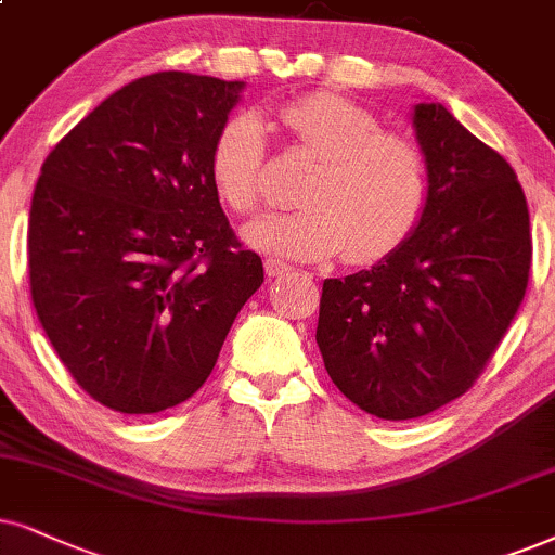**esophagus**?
<instances>
[{
	"mask_svg": "<svg viewBox=\"0 0 555 555\" xmlns=\"http://www.w3.org/2000/svg\"><path fill=\"white\" fill-rule=\"evenodd\" d=\"M263 269H266V276L276 279V276H284V273H289L292 266H286L284 261H276V258H266Z\"/></svg>",
	"mask_w": 555,
	"mask_h": 555,
	"instance_id": "34e87169",
	"label": "esophagus"
}]
</instances>
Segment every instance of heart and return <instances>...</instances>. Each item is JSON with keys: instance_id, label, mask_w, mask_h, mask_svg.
Returning <instances> with one entry per match:
<instances>
[{"instance_id": "b5f03b06", "label": "heart", "mask_w": 555, "mask_h": 555, "mask_svg": "<svg viewBox=\"0 0 555 555\" xmlns=\"http://www.w3.org/2000/svg\"><path fill=\"white\" fill-rule=\"evenodd\" d=\"M301 153L318 158L305 181V207L245 225L250 245L292 258L346 250L348 263H374L402 245L423 217L427 168L410 138L382 130L376 115L333 91H314L271 112ZM266 130L256 115H235L217 132L209 177L237 215L263 202Z\"/></svg>"}]
</instances>
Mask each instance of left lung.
I'll return each instance as SVG.
<instances>
[{
    "label": "left lung",
    "instance_id": "left-lung-1",
    "mask_svg": "<svg viewBox=\"0 0 555 555\" xmlns=\"http://www.w3.org/2000/svg\"><path fill=\"white\" fill-rule=\"evenodd\" d=\"M427 199L395 254L325 279L318 346L363 412L415 420L474 387L528 289L530 215L517 173L438 102L412 112Z\"/></svg>",
    "mask_w": 555,
    "mask_h": 555
}]
</instances>
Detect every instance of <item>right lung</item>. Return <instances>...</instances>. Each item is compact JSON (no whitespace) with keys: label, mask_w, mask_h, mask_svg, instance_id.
Returning <instances> with one entry per match:
<instances>
[{"label":"right lung","mask_w":555,"mask_h":555,"mask_svg":"<svg viewBox=\"0 0 555 555\" xmlns=\"http://www.w3.org/2000/svg\"><path fill=\"white\" fill-rule=\"evenodd\" d=\"M243 81H130L48 153L27 263L35 312L91 399L153 415L186 402L263 284L220 207L209 153Z\"/></svg>","instance_id":"add662e5"}]
</instances>
